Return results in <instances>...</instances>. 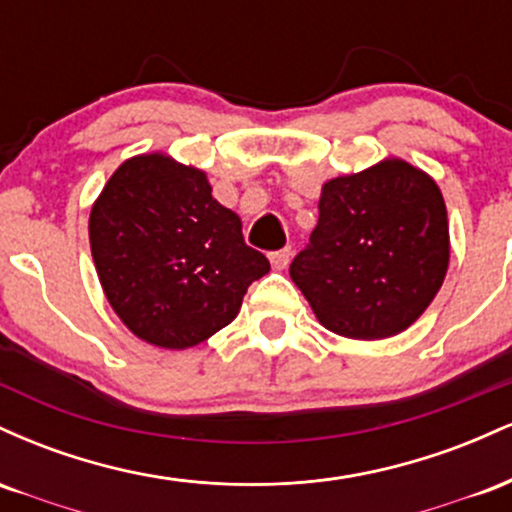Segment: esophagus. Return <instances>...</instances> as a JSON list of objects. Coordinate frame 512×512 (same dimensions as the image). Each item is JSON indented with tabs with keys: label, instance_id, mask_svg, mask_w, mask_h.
Wrapping results in <instances>:
<instances>
[{
	"label": "esophagus",
	"instance_id": "34e87169",
	"mask_svg": "<svg viewBox=\"0 0 512 512\" xmlns=\"http://www.w3.org/2000/svg\"><path fill=\"white\" fill-rule=\"evenodd\" d=\"M269 262H272L274 269H286L291 262V250L284 248V250H274L269 252Z\"/></svg>",
	"mask_w": 512,
	"mask_h": 512
}]
</instances>
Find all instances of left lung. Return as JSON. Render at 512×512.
<instances>
[{"mask_svg": "<svg viewBox=\"0 0 512 512\" xmlns=\"http://www.w3.org/2000/svg\"><path fill=\"white\" fill-rule=\"evenodd\" d=\"M320 219L291 279L317 320L351 339L404 332L431 305L450 260L448 211L424 170L387 158L322 185Z\"/></svg>", "mask_w": 512, "mask_h": 512, "instance_id": "obj_1", "label": "left lung"}]
</instances>
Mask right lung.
<instances>
[{
	"label": "right lung",
	"instance_id": "right-lung-1",
	"mask_svg": "<svg viewBox=\"0 0 512 512\" xmlns=\"http://www.w3.org/2000/svg\"><path fill=\"white\" fill-rule=\"evenodd\" d=\"M240 228L202 170L144 154L103 187L88 238L117 317L144 342L187 349L233 322L248 286L269 272Z\"/></svg>",
	"mask_w": 512,
	"mask_h": 512
}]
</instances>
